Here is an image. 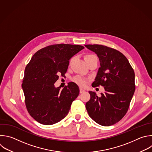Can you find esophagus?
Listing matches in <instances>:
<instances>
[{"mask_svg": "<svg viewBox=\"0 0 152 152\" xmlns=\"http://www.w3.org/2000/svg\"><path fill=\"white\" fill-rule=\"evenodd\" d=\"M85 92V91L83 89H82V88H80V94L83 93V92Z\"/></svg>", "mask_w": 152, "mask_h": 152, "instance_id": "34e87169", "label": "esophagus"}]
</instances>
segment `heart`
<instances>
[{"instance_id":"1","label":"heart","mask_w":152,"mask_h":152,"mask_svg":"<svg viewBox=\"0 0 152 152\" xmlns=\"http://www.w3.org/2000/svg\"><path fill=\"white\" fill-rule=\"evenodd\" d=\"M92 56H95L94 55H87L85 57H92ZM74 81L77 83V84H79L80 86H84L86 84V79L80 76H77L76 77L74 78Z\"/></svg>"}]
</instances>
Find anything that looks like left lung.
<instances>
[{"label": "left lung", "instance_id": "8db88e82", "mask_svg": "<svg viewBox=\"0 0 152 152\" xmlns=\"http://www.w3.org/2000/svg\"><path fill=\"white\" fill-rule=\"evenodd\" d=\"M98 57L99 68L92 87L102 85L105 92L98 96L89 91L86 103L89 116L102 126L118 122L126 113L135 92V73L126 57L118 50L100 45H85Z\"/></svg>", "mask_w": 152, "mask_h": 152}]
</instances>
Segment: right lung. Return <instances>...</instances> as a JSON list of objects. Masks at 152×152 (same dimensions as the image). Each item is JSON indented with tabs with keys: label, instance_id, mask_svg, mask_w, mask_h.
<instances>
[{
	"label": "right lung",
	"instance_id": "1",
	"mask_svg": "<svg viewBox=\"0 0 152 152\" xmlns=\"http://www.w3.org/2000/svg\"><path fill=\"white\" fill-rule=\"evenodd\" d=\"M83 49L76 45H50L37 51L27 65L22 88L28 112L39 123L53 125L67 115L79 94V86L71 82L60 90L54 83L59 74L66 73L71 58Z\"/></svg>",
	"mask_w": 152,
	"mask_h": 152
}]
</instances>
